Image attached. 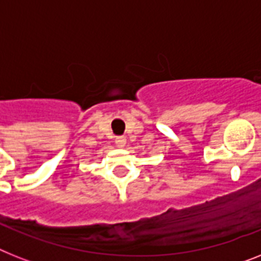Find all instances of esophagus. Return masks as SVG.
Here are the masks:
<instances>
[{"mask_svg":"<svg viewBox=\"0 0 261 261\" xmlns=\"http://www.w3.org/2000/svg\"><path fill=\"white\" fill-rule=\"evenodd\" d=\"M115 143H116V145L120 146V148H122V146H125L126 139L124 137V136H118V137H116Z\"/></svg>","mask_w":261,"mask_h":261,"instance_id":"1","label":"esophagus"}]
</instances>
